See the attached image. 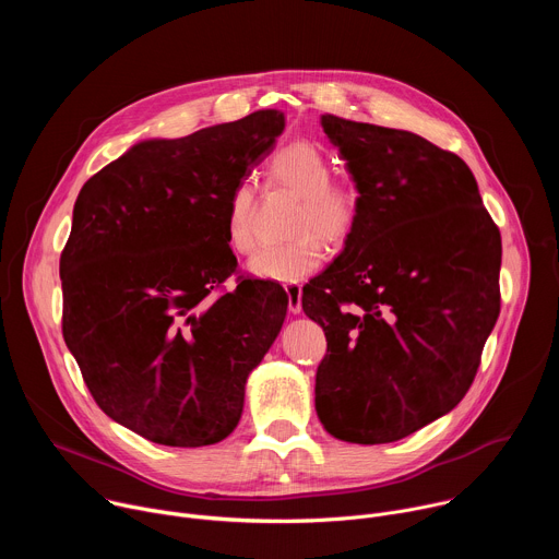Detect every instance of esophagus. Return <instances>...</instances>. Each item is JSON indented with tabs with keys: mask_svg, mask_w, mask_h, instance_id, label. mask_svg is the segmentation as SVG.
Segmentation results:
<instances>
[{
	"mask_svg": "<svg viewBox=\"0 0 559 559\" xmlns=\"http://www.w3.org/2000/svg\"><path fill=\"white\" fill-rule=\"evenodd\" d=\"M285 292L289 298V311L300 313L302 311V287L296 283H289V285H285Z\"/></svg>",
	"mask_w": 559,
	"mask_h": 559,
	"instance_id": "1",
	"label": "esophagus"
}]
</instances>
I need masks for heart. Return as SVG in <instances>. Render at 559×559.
Returning <instances> with one entry per match:
<instances>
[{"mask_svg": "<svg viewBox=\"0 0 559 559\" xmlns=\"http://www.w3.org/2000/svg\"><path fill=\"white\" fill-rule=\"evenodd\" d=\"M267 186L298 197L289 221L292 241L259 250L248 270L267 281L296 283L323 265L330 248H343L360 216V192L349 181L334 179L332 158L313 143L294 141L283 145L267 162ZM257 192L250 183H238L225 205V241L236 254H248L257 246Z\"/></svg>", "mask_w": 559, "mask_h": 559, "instance_id": "obj_1", "label": "heart"}]
</instances>
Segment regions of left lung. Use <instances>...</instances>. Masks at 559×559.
Here are the masks:
<instances>
[{"label":"left lung","mask_w":559,"mask_h":559,"mask_svg":"<svg viewBox=\"0 0 559 559\" xmlns=\"http://www.w3.org/2000/svg\"><path fill=\"white\" fill-rule=\"evenodd\" d=\"M360 192L343 254L307 287L328 354L316 414L338 440L384 444L449 414L500 313V231L462 158L431 141L321 117Z\"/></svg>","instance_id":"obj_1"}]
</instances>
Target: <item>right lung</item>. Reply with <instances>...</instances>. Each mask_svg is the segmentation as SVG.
I'll list each match as a JSON object with an SVG mask.
<instances>
[{"instance_id": "1", "label": "right lung", "mask_w": 559, "mask_h": 559, "mask_svg": "<svg viewBox=\"0 0 559 559\" xmlns=\"http://www.w3.org/2000/svg\"><path fill=\"white\" fill-rule=\"evenodd\" d=\"M278 110L132 145L76 197L61 252L63 341L95 403L168 447H205L241 420L246 382L278 336L287 294L236 270L231 190L274 150Z\"/></svg>"}]
</instances>
